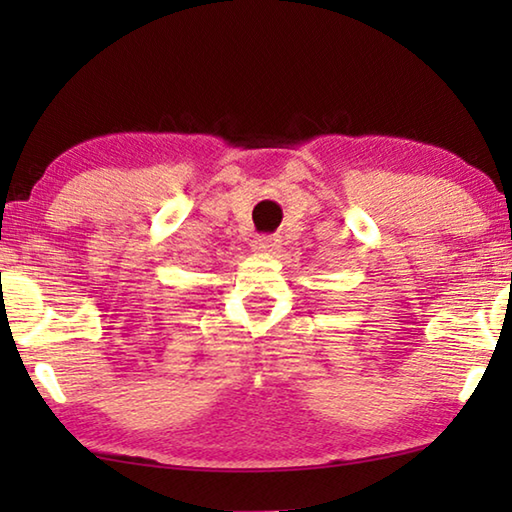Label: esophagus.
<instances>
[{"mask_svg": "<svg viewBox=\"0 0 512 512\" xmlns=\"http://www.w3.org/2000/svg\"><path fill=\"white\" fill-rule=\"evenodd\" d=\"M253 250L259 255H275L277 250H280V239L275 235H264V237H257L253 241Z\"/></svg>", "mask_w": 512, "mask_h": 512, "instance_id": "obj_1", "label": "esophagus"}]
</instances>
